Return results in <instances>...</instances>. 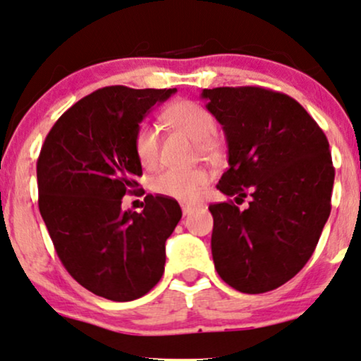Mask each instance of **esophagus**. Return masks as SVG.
Listing matches in <instances>:
<instances>
[{"instance_id":"esophagus-1","label":"esophagus","mask_w":361,"mask_h":361,"mask_svg":"<svg viewBox=\"0 0 361 361\" xmlns=\"http://www.w3.org/2000/svg\"><path fill=\"white\" fill-rule=\"evenodd\" d=\"M198 205H193V203H181V210H183V215H190L193 210H197Z\"/></svg>"}]
</instances>
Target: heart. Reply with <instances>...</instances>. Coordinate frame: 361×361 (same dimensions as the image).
<instances>
[{
	"label": "heart",
	"mask_w": 361,
	"mask_h": 361,
	"mask_svg": "<svg viewBox=\"0 0 361 361\" xmlns=\"http://www.w3.org/2000/svg\"><path fill=\"white\" fill-rule=\"evenodd\" d=\"M164 119L176 131L197 142L200 153H208L214 147V136L216 131L215 117L205 107L192 101H178L168 107ZM159 137L154 126L142 123L134 133V151L139 163L145 168H153L158 161ZM208 173L202 168H168L151 181L154 193L163 195L181 202H193L202 195L208 185Z\"/></svg>",
	"instance_id": "obj_1"
}]
</instances>
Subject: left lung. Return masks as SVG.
Masks as SVG:
<instances>
[{
    "label": "left lung",
    "mask_w": 361,
    "mask_h": 361,
    "mask_svg": "<svg viewBox=\"0 0 361 361\" xmlns=\"http://www.w3.org/2000/svg\"><path fill=\"white\" fill-rule=\"evenodd\" d=\"M208 112L222 124L228 169L216 188L233 202L214 215L212 255L219 276L247 294L293 279L318 245L331 212L334 168L316 121L289 95L262 87L203 89Z\"/></svg>",
    "instance_id": "obj_1"
}]
</instances>
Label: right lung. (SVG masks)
Here are the masks:
<instances>
[{"instance_id": "right-lung-1", "label": "right lung", "mask_w": 361, "mask_h": 361, "mask_svg": "<svg viewBox=\"0 0 361 361\" xmlns=\"http://www.w3.org/2000/svg\"><path fill=\"white\" fill-rule=\"evenodd\" d=\"M176 89L104 87L50 129L37 161L38 208L56 255L97 296L133 301L158 284L164 244L181 219L176 200L147 195L141 214L121 203L142 175L134 133Z\"/></svg>"}]
</instances>
